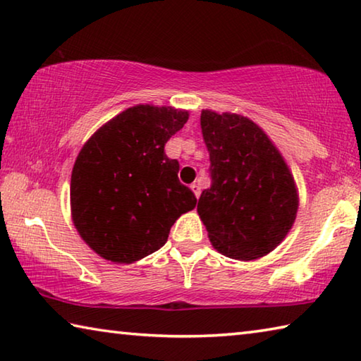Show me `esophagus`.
I'll return each instance as SVG.
<instances>
[{"mask_svg":"<svg viewBox=\"0 0 361 361\" xmlns=\"http://www.w3.org/2000/svg\"><path fill=\"white\" fill-rule=\"evenodd\" d=\"M191 189H192V192H194L195 197H199V195H200V185H199V181H194L192 185H191Z\"/></svg>","mask_w":361,"mask_h":361,"instance_id":"esophagus-1","label":"esophagus"}]
</instances>
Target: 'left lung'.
I'll return each instance as SVG.
<instances>
[{
	"label": "left lung",
	"mask_w": 361,
	"mask_h": 361,
	"mask_svg": "<svg viewBox=\"0 0 361 361\" xmlns=\"http://www.w3.org/2000/svg\"><path fill=\"white\" fill-rule=\"evenodd\" d=\"M200 127L210 154L212 185L200 194L197 212L210 242L229 258H261L285 239L295 223V180L253 121L205 109Z\"/></svg>",
	"instance_id": "1"
}]
</instances>
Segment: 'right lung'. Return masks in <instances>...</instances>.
I'll return each instance as SVG.
<instances>
[{
	"mask_svg": "<svg viewBox=\"0 0 361 361\" xmlns=\"http://www.w3.org/2000/svg\"><path fill=\"white\" fill-rule=\"evenodd\" d=\"M188 116L170 106H132L79 151L70 186L73 223L102 258L129 264L154 253L195 207L194 192L178 180V161L164 151Z\"/></svg>",
	"mask_w": 361,
	"mask_h": 361,
	"instance_id": "add662e5",
	"label": "right lung"
}]
</instances>
